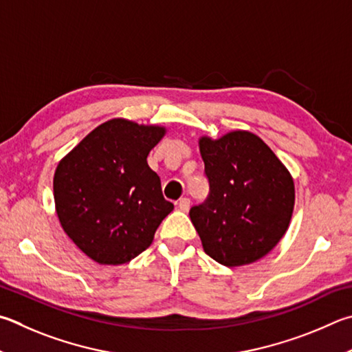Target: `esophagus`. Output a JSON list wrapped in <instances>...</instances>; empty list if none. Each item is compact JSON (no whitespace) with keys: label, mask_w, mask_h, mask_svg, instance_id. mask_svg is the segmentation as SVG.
<instances>
[{"label":"esophagus","mask_w":352,"mask_h":352,"mask_svg":"<svg viewBox=\"0 0 352 352\" xmlns=\"http://www.w3.org/2000/svg\"><path fill=\"white\" fill-rule=\"evenodd\" d=\"M178 208H180V210H183V212H188L189 208H190V200L188 197H183L178 200Z\"/></svg>","instance_id":"esophagus-1"}]
</instances>
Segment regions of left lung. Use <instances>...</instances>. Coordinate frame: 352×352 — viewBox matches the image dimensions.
<instances>
[{"instance_id": "left-lung-1", "label": "left lung", "mask_w": 352, "mask_h": 352, "mask_svg": "<svg viewBox=\"0 0 352 352\" xmlns=\"http://www.w3.org/2000/svg\"><path fill=\"white\" fill-rule=\"evenodd\" d=\"M209 180L206 201L189 217L204 252L228 267L265 257L289 226L294 180L263 140L248 131H232L198 140Z\"/></svg>"}]
</instances>
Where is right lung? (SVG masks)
Listing matches in <instances>:
<instances>
[{
  "instance_id": "right-lung-1",
  "label": "right lung",
  "mask_w": 352,
  "mask_h": 352,
  "mask_svg": "<svg viewBox=\"0 0 352 352\" xmlns=\"http://www.w3.org/2000/svg\"><path fill=\"white\" fill-rule=\"evenodd\" d=\"M164 133L162 126L113 118L87 133L56 166L54 198L61 228L97 263L135 258L174 209L148 164Z\"/></svg>"
}]
</instances>
